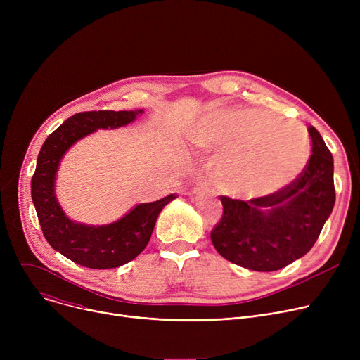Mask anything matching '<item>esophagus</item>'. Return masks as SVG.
I'll use <instances>...</instances> for the list:
<instances>
[{"instance_id": "esophagus-1", "label": "esophagus", "mask_w": 360, "mask_h": 360, "mask_svg": "<svg viewBox=\"0 0 360 360\" xmlns=\"http://www.w3.org/2000/svg\"><path fill=\"white\" fill-rule=\"evenodd\" d=\"M207 191H209V185H207L205 182H197L195 184V186L193 188V193L194 194H197V195H200V194H205Z\"/></svg>"}]
</instances>
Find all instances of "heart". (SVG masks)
Returning a JSON list of instances; mask_svg holds the SVG:
<instances>
[{
    "instance_id": "heart-1",
    "label": "heart",
    "mask_w": 360,
    "mask_h": 360,
    "mask_svg": "<svg viewBox=\"0 0 360 360\" xmlns=\"http://www.w3.org/2000/svg\"><path fill=\"white\" fill-rule=\"evenodd\" d=\"M191 141L220 155L219 185L240 198L280 191L302 174L311 155L304 125L259 109H229L207 117L193 129Z\"/></svg>"
}]
</instances>
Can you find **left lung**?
Masks as SVG:
<instances>
[{
	"label": "left lung",
	"instance_id": "8db88e82",
	"mask_svg": "<svg viewBox=\"0 0 360 360\" xmlns=\"http://www.w3.org/2000/svg\"><path fill=\"white\" fill-rule=\"evenodd\" d=\"M312 155L302 174L280 191L248 201L220 195L221 220L210 238L216 251L239 267L276 271L304 257L335 202L334 160L309 125Z\"/></svg>",
	"mask_w": 360,
	"mask_h": 360
}]
</instances>
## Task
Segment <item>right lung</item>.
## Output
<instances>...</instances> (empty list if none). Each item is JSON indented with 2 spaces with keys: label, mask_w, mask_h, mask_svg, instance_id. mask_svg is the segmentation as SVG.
Instances as JSON below:
<instances>
[{
  "label": "right lung",
  "mask_w": 360,
  "mask_h": 360,
  "mask_svg": "<svg viewBox=\"0 0 360 360\" xmlns=\"http://www.w3.org/2000/svg\"><path fill=\"white\" fill-rule=\"evenodd\" d=\"M139 110H90L75 113L45 140L32 178V200L45 239L51 247L83 267L117 269L147 247L163 207L176 198L170 194L153 202L137 204L120 220L91 226L71 220L55 195V181L67 150L96 129H115L134 121Z\"/></svg>",
  "instance_id": "add662e5"
}]
</instances>
